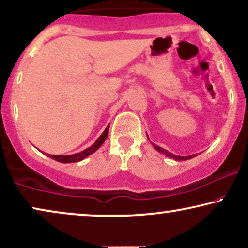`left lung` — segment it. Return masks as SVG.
<instances>
[{
	"mask_svg": "<svg viewBox=\"0 0 248 248\" xmlns=\"http://www.w3.org/2000/svg\"><path fill=\"white\" fill-rule=\"evenodd\" d=\"M153 145H155V144H153ZM155 147L156 150H158L159 152L165 153L166 155L169 156V158H173L174 160H181V161H183V160H187V159H191V158H193V156H196V155H189V156H178V155H173V153H170V152L166 151L165 149H162V147H160V146H156V145H155Z\"/></svg>",
	"mask_w": 248,
	"mask_h": 248,
	"instance_id": "8db88e82",
	"label": "left lung"
}]
</instances>
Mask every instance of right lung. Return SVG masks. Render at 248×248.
Masks as SVG:
<instances>
[{
    "instance_id": "right-lung-1",
    "label": "right lung",
    "mask_w": 248,
    "mask_h": 248,
    "mask_svg": "<svg viewBox=\"0 0 248 248\" xmlns=\"http://www.w3.org/2000/svg\"><path fill=\"white\" fill-rule=\"evenodd\" d=\"M108 128H109V124L108 127H106V129L104 130V133H103L101 136H99V139L96 140L95 144H93V146L88 147V149L83 150V151H81L79 153H75V155H46L48 156H50L51 159H54L56 161H59V162H62V164H68V162H77V161H81L83 160L84 158H87L88 155H90L92 153H93L96 151V150H98L99 147L103 143L105 142L106 137H108Z\"/></svg>"
}]
</instances>
